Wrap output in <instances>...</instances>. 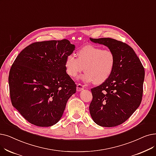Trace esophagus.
<instances>
[{
    "instance_id": "34e87169",
    "label": "esophagus",
    "mask_w": 156,
    "mask_h": 156,
    "mask_svg": "<svg viewBox=\"0 0 156 156\" xmlns=\"http://www.w3.org/2000/svg\"><path fill=\"white\" fill-rule=\"evenodd\" d=\"M84 89V86L82 85V84H77V86H76V90L77 91H81Z\"/></svg>"
}]
</instances>
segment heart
<instances>
[{
	"label": "heart",
	"instance_id": "1",
	"mask_svg": "<svg viewBox=\"0 0 156 156\" xmlns=\"http://www.w3.org/2000/svg\"><path fill=\"white\" fill-rule=\"evenodd\" d=\"M115 64V58L111 50L87 46L78 51L77 58L73 55L67 56L65 67L67 74L73 78L84 69L85 73L81 77L83 82L88 83L94 81L95 84H101L109 78Z\"/></svg>",
	"mask_w": 156,
	"mask_h": 156
}]
</instances>
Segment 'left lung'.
Wrapping results in <instances>:
<instances>
[{
	"label": "left lung",
	"instance_id": "obj_1",
	"mask_svg": "<svg viewBox=\"0 0 156 156\" xmlns=\"http://www.w3.org/2000/svg\"><path fill=\"white\" fill-rule=\"evenodd\" d=\"M90 40L103 44L115 58L113 72L102 84L91 89L89 111L95 123L115 127L124 123L139 107L143 96L145 70L131 46L112 38Z\"/></svg>",
	"mask_w": 156,
	"mask_h": 156
}]
</instances>
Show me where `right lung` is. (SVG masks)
<instances>
[{
    "label": "right lung",
    "instance_id": "right-lung-1",
    "mask_svg": "<svg viewBox=\"0 0 156 156\" xmlns=\"http://www.w3.org/2000/svg\"><path fill=\"white\" fill-rule=\"evenodd\" d=\"M75 46L67 39L34 43L16 58L9 74L12 106L32 124L50 127L62 117L76 85L65 60Z\"/></svg>",
    "mask_w": 156,
    "mask_h": 156
}]
</instances>
